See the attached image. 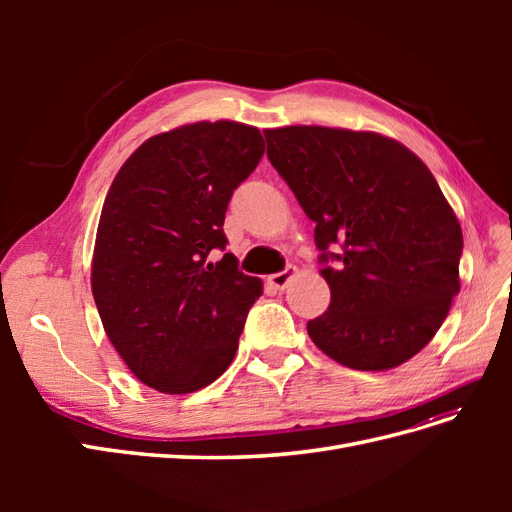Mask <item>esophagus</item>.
Returning a JSON list of instances; mask_svg holds the SVG:
<instances>
[{
  "label": "esophagus",
  "mask_w": 512,
  "mask_h": 512,
  "mask_svg": "<svg viewBox=\"0 0 512 512\" xmlns=\"http://www.w3.org/2000/svg\"><path fill=\"white\" fill-rule=\"evenodd\" d=\"M294 275H297V267L288 265L284 271L269 275V280H267V282H269V284H271V288H275V290H284Z\"/></svg>",
  "instance_id": "esophagus-1"
}]
</instances>
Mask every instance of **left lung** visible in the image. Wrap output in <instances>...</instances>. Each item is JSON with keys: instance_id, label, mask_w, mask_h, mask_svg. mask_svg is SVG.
<instances>
[{"instance_id": "1", "label": "left lung", "mask_w": 512, "mask_h": 512, "mask_svg": "<svg viewBox=\"0 0 512 512\" xmlns=\"http://www.w3.org/2000/svg\"><path fill=\"white\" fill-rule=\"evenodd\" d=\"M265 138L273 168L316 222L331 305L307 322L312 342L350 369L406 363L459 292L463 235L436 177L376 132L288 126Z\"/></svg>"}]
</instances>
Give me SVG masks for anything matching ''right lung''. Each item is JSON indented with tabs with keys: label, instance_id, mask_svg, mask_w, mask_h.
Wrapping results in <instances>:
<instances>
[{
	"label": "right lung",
	"instance_id": "1",
	"mask_svg": "<svg viewBox=\"0 0 512 512\" xmlns=\"http://www.w3.org/2000/svg\"><path fill=\"white\" fill-rule=\"evenodd\" d=\"M260 130L198 121L151 136L119 168L100 213L91 292L132 374L166 395L194 393L235 359L262 294L224 250L232 192L258 166Z\"/></svg>",
	"mask_w": 512,
	"mask_h": 512
}]
</instances>
